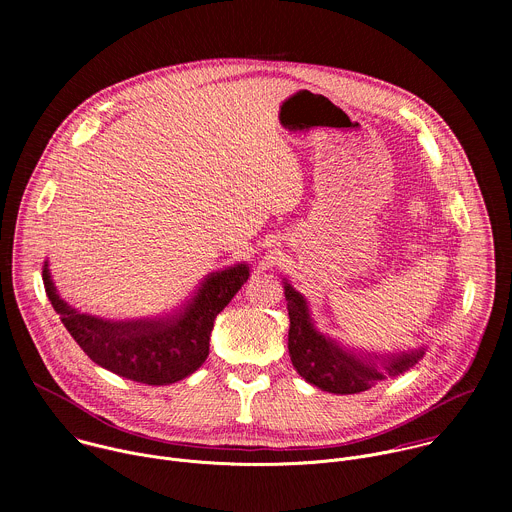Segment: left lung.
I'll return each mask as SVG.
<instances>
[{"label":"left lung","instance_id":"1","mask_svg":"<svg viewBox=\"0 0 512 512\" xmlns=\"http://www.w3.org/2000/svg\"><path fill=\"white\" fill-rule=\"evenodd\" d=\"M283 289L289 312L287 348L291 364L302 379L322 391L334 395L369 391L389 377L407 373L425 354V348L389 356L346 348L316 328L308 300L287 279H283Z\"/></svg>","mask_w":512,"mask_h":512}]
</instances>
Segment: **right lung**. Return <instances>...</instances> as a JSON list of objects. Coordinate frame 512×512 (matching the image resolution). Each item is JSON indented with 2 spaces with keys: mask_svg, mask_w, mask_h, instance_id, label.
Instances as JSON below:
<instances>
[{
  "mask_svg": "<svg viewBox=\"0 0 512 512\" xmlns=\"http://www.w3.org/2000/svg\"><path fill=\"white\" fill-rule=\"evenodd\" d=\"M249 271L247 263H239L208 273L174 314L119 322L81 314L66 304L56 291L48 259L42 279L54 312L95 364L135 383L172 385L202 367L214 318L235 298Z\"/></svg>",
  "mask_w": 512,
  "mask_h": 512,
  "instance_id": "right-lung-1",
  "label": "right lung"
}]
</instances>
